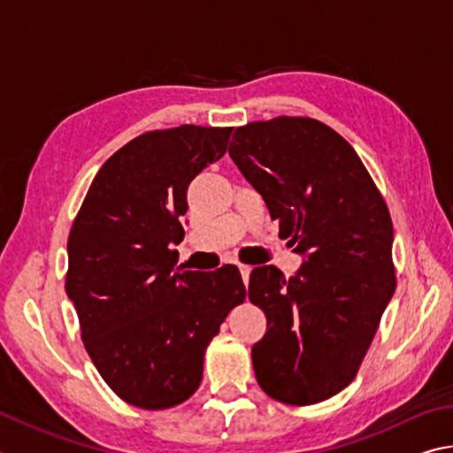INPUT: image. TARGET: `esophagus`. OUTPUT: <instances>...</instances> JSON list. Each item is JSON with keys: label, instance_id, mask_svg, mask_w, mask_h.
<instances>
[{"label": "esophagus", "instance_id": "34e87169", "mask_svg": "<svg viewBox=\"0 0 453 453\" xmlns=\"http://www.w3.org/2000/svg\"><path fill=\"white\" fill-rule=\"evenodd\" d=\"M240 273H242L243 283L248 285V283H250V273H251V267H250V265H240Z\"/></svg>", "mask_w": 453, "mask_h": 453}]
</instances>
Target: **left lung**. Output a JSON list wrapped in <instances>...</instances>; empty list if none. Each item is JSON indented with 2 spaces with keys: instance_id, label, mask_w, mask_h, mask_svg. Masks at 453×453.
Instances as JSON below:
<instances>
[{
  "instance_id": "obj_1",
  "label": "left lung",
  "mask_w": 453,
  "mask_h": 453,
  "mask_svg": "<svg viewBox=\"0 0 453 453\" xmlns=\"http://www.w3.org/2000/svg\"><path fill=\"white\" fill-rule=\"evenodd\" d=\"M229 156L303 255L289 279L275 265L250 275L267 317L255 378L279 402L317 404L355 380L396 289L388 208L355 148L315 119L250 122Z\"/></svg>"
}]
</instances>
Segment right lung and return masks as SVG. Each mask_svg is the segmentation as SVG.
I'll return each instance as SVG.
<instances>
[{
  "mask_svg": "<svg viewBox=\"0 0 453 453\" xmlns=\"http://www.w3.org/2000/svg\"><path fill=\"white\" fill-rule=\"evenodd\" d=\"M234 128L182 125L136 136L90 184L67 253L65 291L81 339L112 392L164 410L198 390L203 355L227 312L245 299L240 269L174 267L186 190L227 150Z\"/></svg>",
  "mask_w": 453,
  "mask_h": 453,
  "instance_id": "right-lung-1",
  "label": "right lung"
}]
</instances>
